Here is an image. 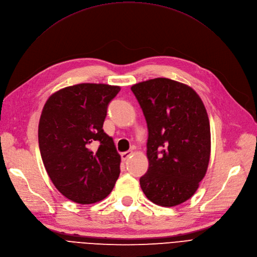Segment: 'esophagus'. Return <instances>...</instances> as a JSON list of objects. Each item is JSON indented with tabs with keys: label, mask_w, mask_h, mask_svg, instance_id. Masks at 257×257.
<instances>
[{
	"label": "esophagus",
	"mask_w": 257,
	"mask_h": 257,
	"mask_svg": "<svg viewBox=\"0 0 257 257\" xmlns=\"http://www.w3.org/2000/svg\"><path fill=\"white\" fill-rule=\"evenodd\" d=\"M133 155V152L132 151H128V152H124V153H122L121 154V160L122 161H126L127 160V159L131 157Z\"/></svg>",
	"instance_id": "obj_1"
}]
</instances>
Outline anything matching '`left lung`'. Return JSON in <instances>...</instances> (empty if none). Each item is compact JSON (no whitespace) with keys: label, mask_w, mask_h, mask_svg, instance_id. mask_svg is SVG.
Returning a JSON list of instances; mask_svg holds the SVG:
<instances>
[{"label":"left lung","mask_w":257,"mask_h":257,"mask_svg":"<svg viewBox=\"0 0 257 257\" xmlns=\"http://www.w3.org/2000/svg\"><path fill=\"white\" fill-rule=\"evenodd\" d=\"M149 130V169L140 186L150 201L165 207L190 199L210 159V124L200 96L188 85L154 78L131 88Z\"/></svg>","instance_id":"8db88e82"}]
</instances>
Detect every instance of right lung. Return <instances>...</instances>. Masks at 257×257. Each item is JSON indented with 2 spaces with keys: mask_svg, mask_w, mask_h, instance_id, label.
I'll return each mask as SVG.
<instances>
[{
  "mask_svg": "<svg viewBox=\"0 0 257 257\" xmlns=\"http://www.w3.org/2000/svg\"><path fill=\"white\" fill-rule=\"evenodd\" d=\"M120 87L79 83L52 94L39 124L43 163L56 189L78 204L103 200L120 174V155L103 132L107 105ZM100 144L97 151L90 145Z\"/></svg>",
  "mask_w": 257,
  "mask_h": 257,
  "instance_id": "right-lung-1",
  "label": "right lung"
}]
</instances>
